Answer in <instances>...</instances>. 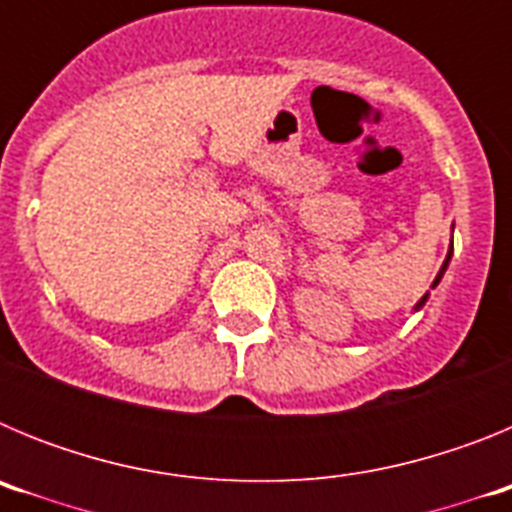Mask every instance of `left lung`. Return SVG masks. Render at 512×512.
Wrapping results in <instances>:
<instances>
[{"label":"left lung","instance_id":"8db88e82","mask_svg":"<svg viewBox=\"0 0 512 512\" xmlns=\"http://www.w3.org/2000/svg\"><path fill=\"white\" fill-rule=\"evenodd\" d=\"M449 261H451V251H449V256H446V261H443V266H441V271H438V277H436V282H433V287H436V284H438V282H441V277H443V271H446V266H449ZM425 297H428V295H425ZM425 297H423V300H420V302H418V305H415V310H418V307H423Z\"/></svg>","mask_w":512,"mask_h":512}]
</instances>
